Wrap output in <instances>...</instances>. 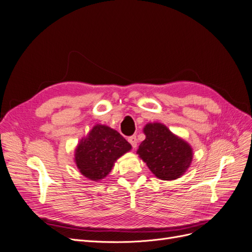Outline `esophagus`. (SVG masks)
<instances>
[{
	"instance_id": "obj_1",
	"label": "esophagus",
	"mask_w": 252,
	"mask_h": 252,
	"mask_svg": "<svg viewBox=\"0 0 252 252\" xmlns=\"http://www.w3.org/2000/svg\"><path fill=\"white\" fill-rule=\"evenodd\" d=\"M128 142L131 144L132 148H135V147H136V144H138V140H136V136H135V135L129 136V138H128Z\"/></svg>"
}]
</instances>
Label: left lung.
Segmentation results:
<instances>
[{"mask_svg":"<svg viewBox=\"0 0 252 252\" xmlns=\"http://www.w3.org/2000/svg\"><path fill=\"white\" fill-rule=\"evenodd\" d=\"M146 135L136 154L150 171L163 181L181 178L190 167L192 147L162 123H148L143 129Z\"/></svg>","mask_w":252,"mask_h":252,"instance_id":"1","label":"left lung"}]
</instances>
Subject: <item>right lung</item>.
I'll use <instances>...</instances> for the list:
<instances>
[{"mask_svg": "<svg viewBox=\"0 0 252 252\" xmlns=\"http://www.w3.org/2000/svg\"><path fill=\"white\" fill-rule=\"evenodd\" d=\"M130 150L131 145L117 130L96 124L79 142L74 162L84 177L97 182L107 177L117 159Z\"/></svg>", "mask_w": 252, "mask_h": 252, "instance_id": "right-lung-1", "label": "right lung"}]
</instances>
